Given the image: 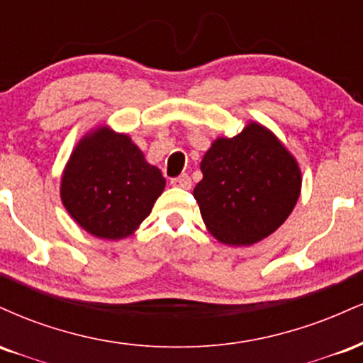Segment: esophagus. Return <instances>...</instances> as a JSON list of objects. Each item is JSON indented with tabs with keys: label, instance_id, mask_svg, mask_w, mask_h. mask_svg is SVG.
Masks as SVG:
<instances>
[{
	"label": "esophagus",
	"instance_id": "1",
	"mask_svg": "<svg viewBox=\"0 0 363 363\" xmlns=\"http://www.w3.org/2000/svg\"><path fill=\"white\" fill-rule=\"evenodd\" d=\"M170 184L174 187H181V189H191V177L187 174H181V176L170 179Z\"/></svg>",
	"mask_w": 363,
	"mask_h": 363
}]
</instances>
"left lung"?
<instances>
[{
    "label": "left lung",
    "mask_w": 363,
    "mask_h": 363,
    "mask_svg": "<svg viewBox=\"0 0 363 363\" xmlns=\"http://www.w3.org/2000/svg\"><path fill=\"white\" fill-rule=\"evenodd\" d=\"M193 191L203 222L220 242L251 245L289 218L301 194V170L277 136L251 123L218 138L201 160Z\"/></svg>",
    "instance_id": "left-lung-1"
}]
</instances>
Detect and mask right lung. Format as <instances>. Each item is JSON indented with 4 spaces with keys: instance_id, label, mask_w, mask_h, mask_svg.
Here are the masks:
<instances>
[{
    "instance_id": "right-lung-1",
    "label": "right lung",
    "mask_w": 363,
    "mask_h": 363,
    "mask_svg": "<svg viewBox=\"0 0 363 363\" xmlns=\"http://www.w3.org/2000/svg\"><path fill=\"white\" fill-rule=\"evenodd\" d=\"M165 179L126 135L102 128L74 148L61 181L68 213L91 235L123 239L152 211Z\"/></svg>"
}]
</instances>
